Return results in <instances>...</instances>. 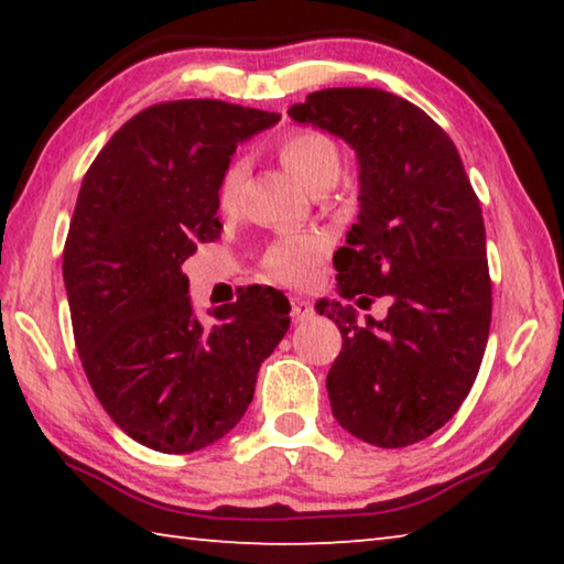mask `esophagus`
I'll use <instances>...</instances> for the list:
<instances>
[{"label": "esophagus", "instance_id": "34e87169", "mask_svg": "<svg viewBox=\"0 0 564 564\" xmlns=\"http://www.w3.org/2000/svg\"><path fill=\"white\" fill-rule=\"evenodd\" d=\"M291 316L293 321H305L313 316V305L305 299H291Z\"/></svg>", "mask_w": 564, "mask_h": 564}]
</instances>
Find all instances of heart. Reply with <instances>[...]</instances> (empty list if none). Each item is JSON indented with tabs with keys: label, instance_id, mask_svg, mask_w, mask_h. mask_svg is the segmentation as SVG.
<instances>
[{
	"label": "heart",
	"instance_id": "obj_1",
	"mask_svg": "<svg viewBox=\"0 0 564 564\" xmlns=\"http://www.w3.org/2000/svg\"><path fill=\"white\" fill-rule=\"evenodd\" d=\"M283 166L311 191H323L336 184L340 176V149L328 133L316 129H295L279 141ZM248 164L243 156H234L218 176L216 198L218 208L231 214L241 202ZM326 253V241L316 234L283 236L269 246L263 256V271L281 283H303L313 265Z\"/></svg>",
	"mask_w": 564,
	"mask_h": 564
}]
</instances>
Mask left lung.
<instances>
[{"mask_svg": "<svg viewBox=\"0 0 564 564\" xmlns=\"http://www.w3.org/2000/svg\"><path fill=\"white\" fill-rule=\"evenodd\" d=\"M356 149L360 214L333 256L352 305L318 303L343 348L328 370L333 415L378 447H405L443 427L470 393L488 346L492 283L485 224L453 139L427 113L370 87L323 89L289 109Z\"/></svg>", "mask_w": 564, "mask_h": 564, "instance_id": "1", "label": "left lung"}]
</instances>
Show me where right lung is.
<instances>
[{"label": "right lung", "mask_w": 564, "mask_h": 564, "mask_svg": "<svg viewBox=\"0 0 564 564\" xmlns=\"http://www.w3.org/2000/svg\"><path fill=\"white\" fill-rule=\"evenodd\" d=\"M279 119L161 101L123 123L82 181L62 259L76 350L101 408L151 451L194 453L231 431L289 330V299L271 285H248L204 326L181 271L221 236L216 186L236 147Z\"/></svg>", "instance_id": "add662e5"}]
</instances>
